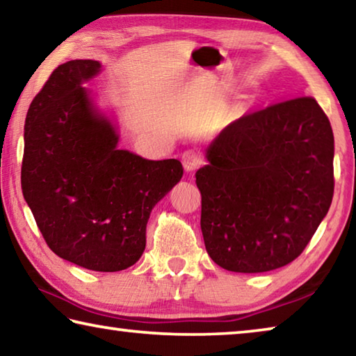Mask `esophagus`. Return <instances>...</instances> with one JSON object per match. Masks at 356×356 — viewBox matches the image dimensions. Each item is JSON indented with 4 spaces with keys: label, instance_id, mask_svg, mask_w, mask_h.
Instances as JSON below:
<instances>
[{
    "label": "esophagus",
    "instance_id": "obj_1",
    "mask_svg": "<svg viewBox=\"0 0 356 356\" xmlns=\"http://www.w3.org/2000/svg\"><path fill=\"white\" fill-rule=\"evenodd\" d=\"M182 165L186 172H193L201 165V156L195 150H185L182 154Z\"/></svg>",
    "mask_w": 356,
    "mask_h": 356
}]
</instances>
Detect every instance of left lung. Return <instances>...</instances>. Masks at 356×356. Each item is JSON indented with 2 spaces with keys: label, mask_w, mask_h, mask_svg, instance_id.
<instances>
[{
  "label": "left lung",
  "mask_w": 356,
  "mask_h": 356,
  "mask_svg": "<svg viewBox=\"0 0 356 356\" xmlns=\"http://www.w3.org/2000/svg\"><path fill=\"white\" fill-rule=\"evenodd\" d=\"M196 171L209 256L237 273H262L297 259L327 215L334 191V136L312 97L234 120Z\"/></svg>",
  "instance_id": "obj_1"
}]
</instances>
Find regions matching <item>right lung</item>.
<instances>
[{"instance_id": "obj_1", "label": "right lung", "mask_w": 356, "mask_h": 356, "mask_svg": "<svg viewBox=\"0 0 356 356\" xmlns=\"http://www.w3.org/2000/svg\"><path fill=\"white\" fill-rule=\"evenodd\" d=\"M100 67L92 59L61 64L31 102L22 190L55 254L94 272H119L141 257L149 215L184 168L176 159L118 149L116 127L81 86Z\"/></svg>"}]
</instances>
